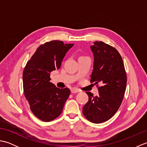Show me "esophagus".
<instances>
[{"label": "esophagus", "instance_id": "34e87169", "mask_svg": "<svg viewBox=\"0 0 147 147\" xmlns=\"http://www.w3.org/2000/svg\"><path fill=\"white\" fill-rule=\"evenodd\" d=\"M71 92L72 93H77L80 92V90L76 89V88H72V89L71 90Z\"/></svg>", "mask_w": 147, "mask_h": 147}]
</instances>
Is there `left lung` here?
Masks as SVG:
<instances>
[{
	"label": "left lung",
	"instance_id": "left-lung-1",
	"mask_svg": "<svg viewBox=\"0 0 147 147\" xmlns=\"http://www.w3.org/2000/svg\"><path fill=\"white\" fill-rule=\"evenodd\" d=\"M90 49L94 58L90 82L102 85L98 88V96L86 92L89 98L83 108V114L90 122L98 124L111 119L119 108L127 77L123 59L115 48L96 41Z\"/></svg>",
	"mask_w": 147,
	"mask_h": 147
}]
</instances>
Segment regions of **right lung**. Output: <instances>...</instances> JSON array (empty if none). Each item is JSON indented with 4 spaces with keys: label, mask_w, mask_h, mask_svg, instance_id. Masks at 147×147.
<instances>
[{
    "label": "right lung",
    "mask_w": 147,
    "mask_h": 147,
    "mask_svg": "<svg viewBox=\"0 0 147 147\" xmlns=\"http://www.w3.org/2000/svg\"><path fill=\"white\" fill-rule=\"evenodd\" d=\"M73 45L59 40L46 42L36 49L24 67V95L34 115L43 121L59 116L70 95L69 89L57 88L50 82V77L52 71L60 68L65 55Z\"/></svg>",
    "instance_id": "1"
}]
</instances>
